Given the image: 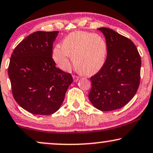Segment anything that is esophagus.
<instances>
[{"mask_svg": "<svg viewBox=\"0 0 153 153\" xmlns=\"http://www.w3.org/2000/svg\"><path fill=\"white\" fill-rule=\"evenodd\" d=\"M73 80H74V82H78L79 80V77L77 76V75H73Z\"/></svg>", "mask_w": 153, "mask_h": 153, "instance_id": "esophagus-1", "label": "esophagus"}]
</instances>
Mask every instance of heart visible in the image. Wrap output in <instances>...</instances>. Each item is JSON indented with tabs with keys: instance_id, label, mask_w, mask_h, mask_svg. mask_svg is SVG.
Returning a JSON list of instances; mask_svg holds the SVG:
<instances>
[{
	"instance_id": "1",
	"label": "heart",
	"mask_w": 153,
	"mask_h": 153,
	"mask_svg": "<svg viewBox=\"0 0 153 153\" xmlns=\"http://www.w3.org/2000/svg\"><path fill=\"white\" fill-rule=\"evenodd\" d=\"M107 43L102 36L85 31L71 33L63 40L62 47L56 46L52 58L64 71H69L73 58L75 68L85 75L98 72L105 64Z\"/></svg>"
}]
</instances>
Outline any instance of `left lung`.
<instances>
[{"label": "left lung", "mask_w": 153, "mask_h": 153, "mask_svg": "<svg viewBox=\"0 0 153 153\" xmlns=\"http://www.w3.org/2000/svg\"><path fill=\"white\" fill-rule=\"evenodd\" d=\"M105 36L106 61L91 77L89 99L96 108L111 111L127 105L140 84L141 59L133 42L108 28H98Z\"/></svg>", "instance_id": "left-lung-1"}]
</instances>
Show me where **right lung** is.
Listing matches in <instances>:
<instances>
[{"label": "right lung", "mask_w": 153, "mask_h": 153, "mask_svg": "<svg viewBox=\"0 0 153 153\" xmlns=\"http://www.w3.org/2000/svg\"><path fill=\"white\" fill-rule=\"evenodd\" d=\"M59 31H36L22 40L10 58L8 75L17 103L35 115L59 109L73 78L56 68L52 57Z\"/></svg>", "instance_id": "obj_1"}]
</instances>
